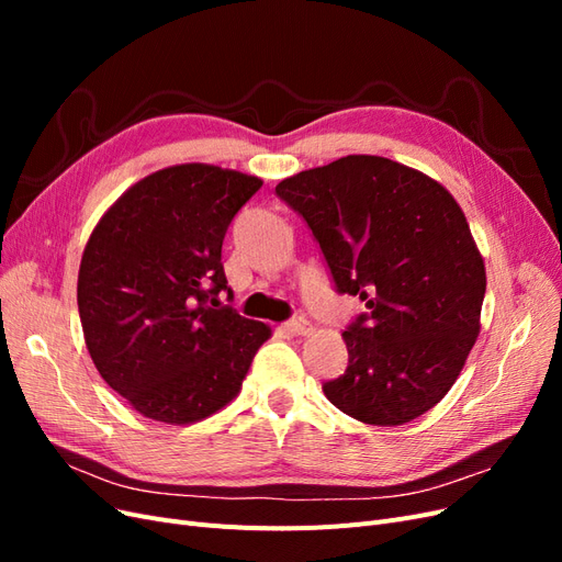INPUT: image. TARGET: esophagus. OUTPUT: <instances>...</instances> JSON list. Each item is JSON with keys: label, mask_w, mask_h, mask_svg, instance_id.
Returning a JSON list of instances; mask_svg holds the SVG:
<instances>
[{"label": "esophagus", "mask_w": 562, "mask_h": 562, "mask_svg": "<svg viewBox=\"0 0 562 562\" xmlns=\"http://www.w3.org/2000/svg\"><path fill=\"white\" fill-rule=\"evenodd\" d=\"M283 330L288 335H307V333H312V326H310L307 318L300 316V318H293V321L283 323Z\"/></svg>", "instance_id": "1"}]
</instances>
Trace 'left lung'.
Instances as JSON below:
<instances>
[{
    "instance_id": "1",
    "label": "left lung",
    "mask_w": 562,
    "mask_h": 562,
    "mask_svg": "<svg viewBox=\"0 0 562 562\" xmlns=\"http://www.w3.org/2000/svg\"><path fill=\"white\" fill-rule=\"evenodd\" d=\"M316 236L339 293L368 312L342 333L345 375L323 394L345 415L398 427L443 398L481 333L485 262L438 180L349 155L277 184Z\"/></svg>"
}]
</instances>
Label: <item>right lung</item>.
Instances as JSON below:
<instances>
[{
    "mask_svg": "<svg viewBox=\"0 0 562 562\" xmlns=\"http://www.w3.org/2000/svg\"><path fill=\"white\" fill-rule=\"evenodd\" d=\"M260 187L213 164L168 166L131 184L89 236L83 339L100 378L147 419L180 427L223 411L271 337L217 300L227 227Z\"/></svg>",
    "mask_w": 562,
    "mask_h": 562,
    "instance_id": "1",
    "label": "right lung"
}]
</instances>
